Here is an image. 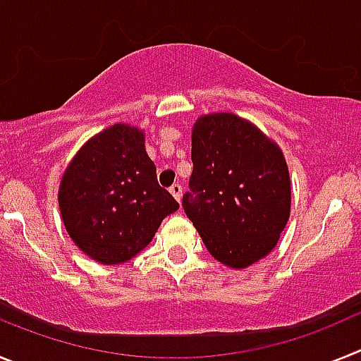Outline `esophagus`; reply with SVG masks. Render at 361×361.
I'll return each mask as SVG.
<instances>
[{
    "mask_svg": "<svg viewBox=\"0 0 361 361\" xmlns=\"http://www.w3.org/2000/svg\"><path fill=\"white\" fill-rule=\"evenodd\" d=\"M170 193L173 195L175 200H180V197H183V186H180V184H173V186L170 188Z\"/></svg>",
    "mask_w": 361,
    "mask_h": 361,
    "instance_id": "1",
    "label": "esophagus"
}]
</instances>
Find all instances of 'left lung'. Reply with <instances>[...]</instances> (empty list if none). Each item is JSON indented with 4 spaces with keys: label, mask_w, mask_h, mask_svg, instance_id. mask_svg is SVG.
<instances>
[{
    "label": "left lung",
    "mask_w": 361,
    "mask_h": 361,
    "mask_svg": "<svg viewBox=\"0 0 361 361\" xmlns=\"http://www.w3.org/2000/svg\"><path fill=\"white\" fill-rule=\"evenodd\" d=\"M193 173L184 212L220 264L244 269L275 250L291 215L283 152L251 121L200 116L191 130Z\"/></svg>",
    "instance_id": "left-lung-1"
}]
</instances>
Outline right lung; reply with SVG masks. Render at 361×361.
<instances>
[{"label":"right lung","mask_w":361,"mask_h":361,"mask_svg":"<svg viewBox=\"0 0 361 361\" xmlns=\"http://www.w3.org/2000/svg\"><path fill=\"white\" fill-rule=\"evenodd\" d=\"M57 202L73 244L104 266L141 253L162 220L178 209L159 186L145 130L124 123L95 133L79 148L63 173Z\"/></svg>","instance_id":"right-lung-1"}]
</instances>
